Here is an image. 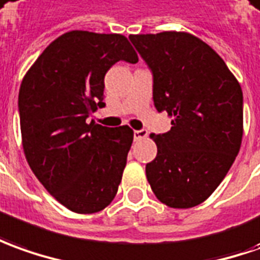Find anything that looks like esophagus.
<instances>
[{"mask_svg":"<svg viewBox=\"0 0 260 260\" xmlns=\"http://www.w3.org/2000/svg\"><path fill=\"white\" fill-rule=\"evenodd\" d=\"M148 136L147 130H134V140H143Z\"/></svg>","mask_w":260,"mask_h":260,"instance_id":"1","label":"esophagus"}]
</instances>
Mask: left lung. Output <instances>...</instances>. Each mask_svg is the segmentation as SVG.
Returning a JSON list of instances; mask_svg holds the SVG:
<instances>
[{
	"label": "left lung",
	"mask_w": 260,
	"mask_h": 260,
	"mask_svg": "<svg viewBox=\"0 0 260 260\" xmlns=\"http://www.w3.org/2000/svg\"><path fill=\"white\" fill-rule=\"evenodd\" d=\"M153 71L154 106L171 130L150 134L157 157L146 166L155 197L170 208H192L221 184L239 153L242 89L223 59L188 32L130 35Z\"/></svg>",
	"instance_id": "obj_1"
}]
</instances>
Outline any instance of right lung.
I'll list each match as a JSON object with an SVG mask.
<instances>
[{
	"label": "right lung",
	"instance_id": "1",
	"mask_svg": "<svg viewBox=\"0 0 260 260\" xmlns=\"http://www.w3.org/2000/svg\"><path fill=\"white\" fill-rule=\"evenodd\" d=\"M119 60H139L124 35L65 32L19 87L25 158L45 189L76 214L99 212L113 201L133 143L128 126L86 120L105 106V75Z\"/></svg>",
	"mask_w": 260,
	"mask_h": 260
}]
</instances>
